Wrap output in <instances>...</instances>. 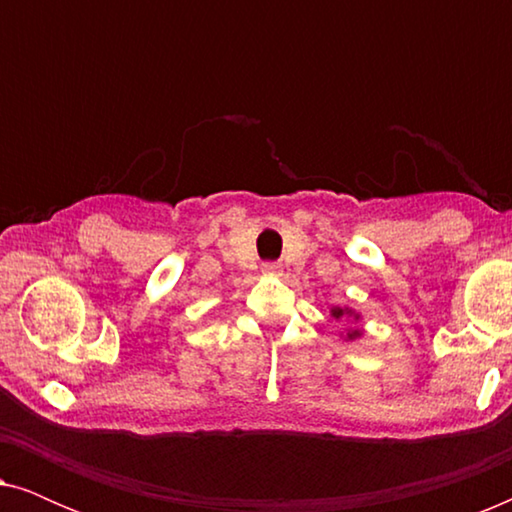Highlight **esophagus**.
<instances>
[{
    "instance_id": "obj_1",
    "label": "esophagus",
    "mask_w": 512,
    "mask_h": 512,
    "mask_svg": "<svg viewBox=\"0 0 512 512\" xmlns=\"http://www.w3.org/2000/svg\"><path fill=\"white\" fill-rule=\"evenodd\" d=\"M263 272L265 275H282V265L275 261H268V263H263Z\"/></svg>"
}]
</instances>
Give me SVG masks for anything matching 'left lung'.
<instances>
[{"label":"left lung","instance_id":"1","mask_svg":"<svg viewBox=\"0 0 512 512\" xmlns=\"http://www.w3.org/2000/svg\"><path fill=\"white\" fill-rule=\"evenodd\" d=\"M331 312H333V317H335V319L345 317V314H349V317H352V310H342V307H333ZM354 319H359V317H356V314H354ZM359 335H361L359 331H349V333H347V338H349V340H354V338H359Z\"/></svg>","mask_w":512,"mask_h":512}]
</instances>
